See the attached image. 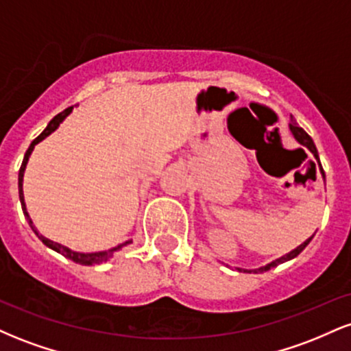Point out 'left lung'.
Masks as SVG:
<instances>
[{
    "label": "left lung",
    "instance_id": "left-lung-1",
    "mask_svg": "<svg viewBox=\"0 0 351 351\" xmlns=\"http://www.w3.org/2000/svg\"><path fill=\"white\" fill-rule=\"evenodd\" d=\"M291 132H292V135L295 136V140L297 142H299L300 145H304V147H307L310 152L313 153V156H315V160L318 162V165H320V160H318V153H317V148H315V143H313V140L310 138V135L307 134V132L304 130V128L302 127H299V125L295 123V120H292V123H291ZM320 168H322V165H320ZM324 173V171H322ZM325 176V175H324ZM310 239H312V237H310ZM310 239H307L305 241L304 244H300L299 247L297 249H293L292 252H289V254H285L284 257H280V259H277V261H274V263H271V264H267V265H264V267H261V269H256V271L254 272H264V271H269V269H272V267H276V265H279V264H282V263H285V261H291V259H293V257H297L299 256V254L304 251L305 247H307V244L310 243ZM241 271V269H239Z\"/></svg>",
    "mask_w": 351,
    "mask_h": 351
}]
</instances>
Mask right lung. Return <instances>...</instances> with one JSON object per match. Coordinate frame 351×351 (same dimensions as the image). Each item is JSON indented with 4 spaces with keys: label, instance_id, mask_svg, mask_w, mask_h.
Listing matches in <instances>:
<instances>
[{
    "label": "right lung",
    "instance_id": "obj_1",
    "mask_svg": "<svg viewBox=\"0 0 351 351\" xmlns=\"http://www.w3.org/2000/svg\"><path fill=\"white\" fill-rule=\"evenodd\" d=\"M71 110H72V107L66 108V110H64V112H60V114L56 115L54 119H52L51 122H49V125H47V127H46V130H44L43 134L38 136V138H34V140H33V143H31V145H29V148H27L26 155H24V160H23V165H21V168H19V176H18L19 201H21V208H23V213H24V216H26V219H27V223H29V226L33 228L34 234L38 236L39 239H41L43 243L47 245V247L54 249L56 252L62 254L64 257H67V259L74 261L75 264H82V265H92V264L107 263V261L110 259V257L114 256V254H115L117 251H120V249L123 247V244L117 245V247H114V249H108V251H104V252H92V254H80V252H74V251H71V249L64 247V245H60V244H58V243H52L51 239H46V237L39 234V232L36 231L34 226H33V221H31L29 215H27V211H26V204H24V196H23V175H24V168H26V163H27V160H29V155H31V152H33V148H34V145H36V143H39V142H41L43 138H46V136L49 135L51 132H54L56 128H58V125H59L60 122H62V120H64V117H66L67 114H69ZM125 244H128V243H125Z\"/></svg>",
    "mask_w": 351,
    "mask_h": 351
}]
</instances>
